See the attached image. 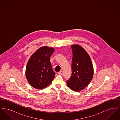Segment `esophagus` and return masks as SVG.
<instances>
[{"instance_id":"34e87169","label":"esophagus","mask_w":120,"mask_h":120,"mask_svg":"<svg viewBox=\"0 0 120 120\" xmlns=\"http://www.w3.org/2000/svg\"><path fill=\"white\" fill-rule=\"evenodd\" d=\"M58 74L59 75H62L63 74V71H60L59 72H58Z\"/></svg>"}]
</instances>
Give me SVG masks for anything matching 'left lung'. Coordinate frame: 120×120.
I'll use <instances>...</instances> for the list:
<instances>
[{
  "mask_svg": "<svg viewBox=\"0 0 120 120\" xmlns=\"http://www.w3.org/2000/svg\"><path fill=\"white\" fill-rule=\"evenodd\" d=\"M71 47L73 54L72 74L67 83L71 90L79 92L85 89L91 81L94 68L90 55L83 47L78 45H73Z\"/></svg>",
  "mask_w": 120,
  "mask_h": 120,
  "instance_id": "obj_1",
  "label": "left lung"
}]
</instances>
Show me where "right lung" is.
Returning a JSON list of instances; mask_svg holds the SVG:
<instances>
[{"label":"right lung","instance_id":"add662e5","mask_svg":"<svg viewBox=\"0 0 120 120\" xmlns=\"http://www.w3.org/2000/svg\"><path fill=\"white\" fill-rule=\"evenodd\" d=\"M54 51L52 47L43 46L31 56L27 63L26 76L29 83L35 89L45 88L55 77L50 57Z\"/></svg>","mask_w":120,"mask_h":120}]
</instances>
